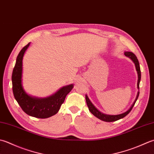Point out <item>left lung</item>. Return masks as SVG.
Here are the masks:
<instances>
[{
  "label": "left lung",
  "mask_w": 154,
  "mask_h": 154,
  "mask_svg": "<svg viewBox=\"0 0 154 154\" xmlns=\"http://www.w3.org/2000/svg\"><path fill=\"white\" fill-rule=\"evenodd\" d=\"M124 54H125V55L126 57H128L129 58H130L132 60V61H133V62L135 63V68H136V71L137 72V75H138L137 88L140 89V80H141V71H140V63H139V61H138L137 57L135 56L134 54L133 53H131V52H125ZM139 94H140V92H138L136 99H135V100L134 102L133 105H131L130 109H129L128 111H127L125 113L119 114V115H116V116L106 115V114H103V113H101L100 111H99L97 109V108H96L94 106V105H93V103H91V101L89 100V99L88 98V97H87V95H85V99H86V102H87V106H88V108H89V109L90 111V112H91L93 114V115H94L95 117H97L98 119L102 120V121L107 122H112L117 121V120H119V119H122V118H123V117H125L129 112H130V111L132 109V108H133V107L134 106V105L135 103V102H136L138 97H139Z\"/></svg>",
  "instance_id": "8db88e82"
}]
</instances>
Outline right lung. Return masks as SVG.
<instances>
[{"instance_id": "add662e5", "label": "right lung", "mask_w": 154, "mask_h": 154, "mask_svg": "<svg viewBox=\"0 0 154 154\" xmlns=\"http://www.w3.org/2000/svg\"><path fill=\"white\" fill-rule=\"evenodd\" d=\"M29 45L30 43L24 47L17 57L12 75L13 95L21 109L27 115L37 118H48L58 112L66 96L73 89V85L63 87L55 94L47 98L38 99L27 95L22 86V66L24 53Z\"/></svg>"}]
</instances>
